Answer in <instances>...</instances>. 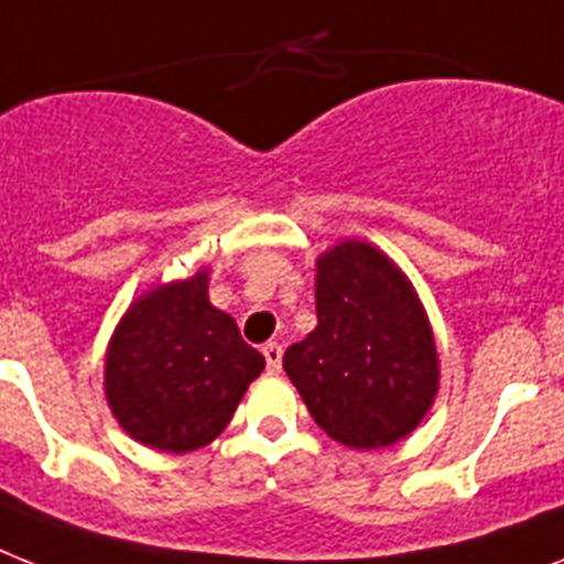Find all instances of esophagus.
Listing matches in <instances>:
<instances>
[{
  "instance_id": "1",
  "label": "esophagus",
  "mask_w": 564,
  "mask_h": 564,
  "mask_svg": "<svg viewBox=\"0 0 564 564\" xmlns=\"http://www.w3.org/2000/svg\"><path fill=\"white\" fill-rule=\"evenodd\" d=\"M264 360H268V371H279L282 369V346L279 343H268V346L262 348Z\"/></svg>"
}]
</instances>
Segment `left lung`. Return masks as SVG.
Here are the masks:
<instances>
[{
  "mask_svg": "<svg viewBox=\"0 0 564 564\" xmlns=\"http://www.w3.org/2000/svg\"><path fill=\"white\" fill-rule=\"evenodd\" d=\"M282 366L319 430L355 449L406 438L438 392L426 311L369 241H339L316 259V328Z\"/></svg>",
  "mask_w": 564,
  "mask_h": 564,
  "instance_id": "left-lung-1",
  "label": "left lung"
}]
</instances>
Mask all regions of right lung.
Returning a JSON list of instances; mask_svg holds the SVG:
<instances>
[{"mask_svg":"<svg viewBox=\"0 0 564 564\" xmlns=\"http://www.w3.org/2000/svg\"><path fill=\"white\" fill-rule=\"evenodd\" d=\"M207 282V271H198L152 288L111 334V415L134 441L161 453H193L218 438L264 369L236 319L209 305Z\"/></svg>","mask_w":564,"mask_h":564,"instance_id":"add662e5","label":"right lung"}]
</instances>
